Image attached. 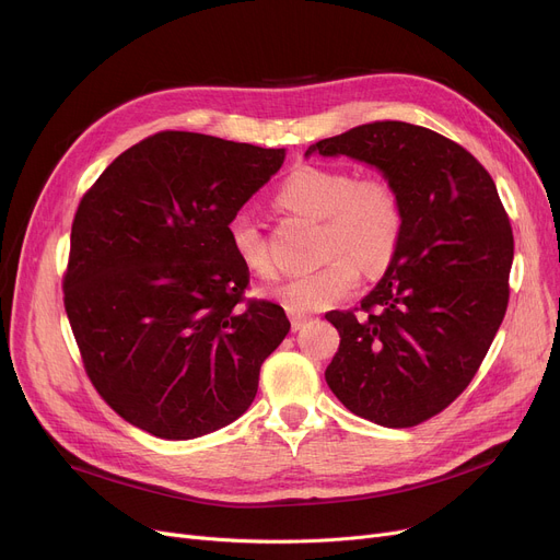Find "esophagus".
<instances>
[{"label": "esophagus", "mask_w": 560, "mask_h": 560, "mask_svg": "<svg viewBox=\"0 0 560 560\" xmlns=\"http://www.w3.org/2000/svg\"><path fill=\"white\" fill-rule=\"evenodd\" d=\"M306 322H308L306 315H295V313L290 315V327H292V331H300V329L306 325Z\"/></svg>", "instance_id": "34e87169"}]
</instances>
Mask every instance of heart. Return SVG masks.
<instances>
[{
	"label": "heart",
	"instance_id": "b5f03b06",
	"mask_svg": "<svg viewBox=\"0 0 560 560\" xmlns=\"http://www.w3.org/2000/svg\"><path fill=\"white\" fill-rule=\"evenodd\" d=\"M283 209L322 222L319 270L292 277L270 292L290 313L327 311L357 290L359 265L374 275L395 258L404 231V209L397 190L381 176H363L340 167L302 165L281 184ZM229 245L254 275H270L272 258L252 213H235L226 224Z\"/></svg>",
	"mask_w": 560,
	"mask_h": 560
}]
</instances>
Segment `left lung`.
<instances>
[{"label": "left lung", "mask_w": 560, "mask_h": 560, "mask_svg": "<svg viewBox=\"0 0 560 560\" xmlns=\"http://www.w3.org/2000/svg\"><path fill=\"white\" fill-rule=\"evenodd\" d=\"M349 156L397 190L404 231L361 313L331 311L340 347L325 378L374 424L416 427L477 374L509 306L513 231L486 167L454 140L408 122L325 138L306 156Z\"/></svg>", "instance_id": "8db88e82"}]
</instances>
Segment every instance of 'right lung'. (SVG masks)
<instances>
[{
    "label": "right lung",
    "mask_w": 560,
    "mask_h": 560,
    "mask_svg": "<svg viewBox=\"0 0 560 560\" xmlns=\"http://www.w3.org/2000/svg\"><path fill=\"white\" fill-rule=\"evenodd\" d=\"M285 150L161 131L117 156L79 203L66 313L104 401L129 424L190 440L238 420L290 322L247 302L229 220Z\"/></svg>",
    "instance_id": "obj_1"
}]
</instances>
